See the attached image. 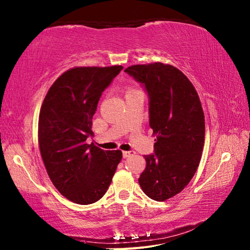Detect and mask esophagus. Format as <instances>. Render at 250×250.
I'll return each mask as SVG.
<instances>
[{
    "instance_id": "obj_1",
    "label": "esophagus",
    "mask_w": 250,
    "mask_h": 250,
    "mask_svg": "<svg viewBox=\"0 0 250 250\" xmlns=\"http://www.w3.org/2000/svg\"><path fill=\"white\" fill-rule=\"evenodd\" d=\"M135 154V151H124L123 152V155H124V158L125 159V158H129V156H132V155H134Z\"/></svg>"
}]
</instances>
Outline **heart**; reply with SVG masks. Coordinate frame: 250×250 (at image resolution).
<instances>
[{
    "instance_id": "1",
    "label": "heart",
    "mask_w": 250,
    "mask_h": 250,
    "mask_svg": "<svg viewBox=\"0 0 250 250\" xmlns=\"http://www.w3.org/2000/svg\"><path fill=\"white\" fill-rule=\"evenodd\" d=\"M136 91H139V90H137L136 88H133V87H129V88H127L126 91H125V95L132 94V92H136Z\"/></svg>"
}]
</instances>
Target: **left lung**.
Wrapping results in <instances>:
<instances>
[{
    "mask_svg": "<svg viewBox=\"0 0 250 250\" xmlns=\"http://www.w3.org/2000/svg\"><path fill=\"white\" fill-rule=\"evenodd\" d=\"M149 97V125L156 135L154 153L145 155L138 179L149 198L164 201L179 194L198 168L205 145V115L194 85L171 65L153 62L125 70Z\"/></svg>",
    "mask_w": 250,
    "mask_h": 250,
    "instance_id": "obj_1",
    "label": "left lung"
}]
</instances>
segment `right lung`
Wrapping results in <instances>:
<instances>
[{
  "label": "right lung",
  "mask_w": 250,
  "mask_h": 250,
  "mask_svg": "<svg viewBox=\"0 0 250 250\" xmlns=\"http://www.w3.org/2000/svg\"><path fill=\"white\" fill-rule=\"evenodd\" d=\"M123 66L75 67L50 87L40 108L38 143L52 183L67 199L90 205L101 199L123 158L94 144L92 116L102 92Z\"/></svg>",
  "instance_id": "obj_1"
}]
</instances>
